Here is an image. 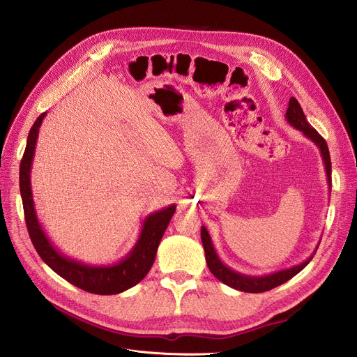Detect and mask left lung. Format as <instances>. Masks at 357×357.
<instances>
[{
  "mask_svg": "<svg viewBox=\"0 0 357 357\" xmlns=\"http://www.w3.org/2000/svg\"><path fill=\"white\" fill-rule=\"evenodd\" d=\"M286 120L291 127L303 132L309 140H312L319 147V151L321 154L323 164H324L326 176H327L328 193H331V190H332V161H331V154H328L327 144H326L323 137L309 124V121L306 120V116L303 113V109H301L298 101L294 97H291L289 100ZM202 241H203V248H204V253H206L207 266H208L210 271L214 274V278H217L218 280L236 290L245 291V293H261V291L271 290L274 287L286 283L287 280L294 278L298 271L303 270L310 263V260L313 259V256L319 248L317 245L313 255L307 260H305L303 263H300L297 266H293L290 268H284L280 271H274L270 274H264V276H248V274H243V273H238V271L230 268L220 260V257H218L215 253L211 237L204 226H202Z\"/></svg>",
  "mask_w": 357,
  "mask_h": 357,
  "instance_id": "obj_1",
  "label": "left lung"
}]
</instances>
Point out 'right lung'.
<instances>
[{
    "mask_svg": "<svg viewBox=\"0 0 357 357\" xmlns=\"http://www.w3.org/2000/svg\"><path fill=\"white\" fill-rule=\"evenodd\" d=\"M47 113H43L33 124L26 147L20 164V191L24 206V215L30 238L43 261L68 283L94 294H119L140 283L150 271L161 237L166 231L176 204L154 211L146 217L139 240L131 252L120 261L108 266H91L70 259L52 245L43 230L34 207L31 190V164L34 158L38 128Z\"/></svg>",
    "mask_w": 357,
    "mask_h": 357,
    "instance_id": "right-lung-1",
    "label": "right lung"
}]
</instances>
